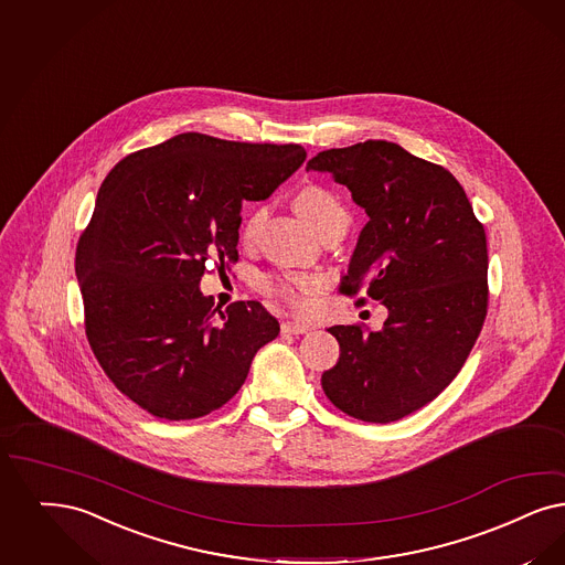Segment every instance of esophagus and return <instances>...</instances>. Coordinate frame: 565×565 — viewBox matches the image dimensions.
Instances as JSON below:
<instances>
[{"label":"esophagus","instance_id":"obj_1","mask_svg":"<svg viewBox=\"0 0 565 565\" xmlns=\"http://www.w3.org/2000/svg\"><path fill=\"white\" fill-rule=\"evenodd\" d=\"M281 332L284 334H305V332H309V326L298 323V321H284Z\"/></svg>","mask_w":565,"mask_h":565}]
</instances>
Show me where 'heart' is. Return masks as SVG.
I'll return each instance as SVG.
<instances>
[{"mask_svg":"<svg viewBox=\"0 0 565 565\" xmlns=\"http://www.w3.org/2000/svg\"><path fill=\"white\" fill-rule=\"evenodd\" d=\"M294 205L298 214L316 231H321L323 226L339 223V221H347V210L339 198L330 189L319 184H309L300 189L294 198ZM265 218H267V207L265 205L254 207L244 221V231H242L244 239L248 242L254 239ZM265 288L294 309H305L309 298L321 290V281L309 275H286V277H267Z\"/></svg>","mask_w":565,"mask_h":565,"instance_id":"b5f03b06","label":"heart"}]
</instances>
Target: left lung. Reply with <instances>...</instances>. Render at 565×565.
I'll return each instance as SVG.
<instances>
[{"label":"left lung","mask_w":565,"mask_h":565,"mask_svg":"<svg viewBox=\"0 0 565 565\" xmlns=\"http://www.w3.org/2000/svg\"><path fill=\"white\" fill-rule=\"evenodd\" d=\"M307 170L344 184L370 216L340 292L388 309L381 332L332 326L339 363L328 399L363 423H393L456 379L488 316V246L460 182L395 142L328 149Z\"/></svg>","instance_id":"obj_1"}]
</instances>
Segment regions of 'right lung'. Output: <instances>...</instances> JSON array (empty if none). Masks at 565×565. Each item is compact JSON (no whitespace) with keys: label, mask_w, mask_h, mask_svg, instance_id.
I'll list each match as a JSON object with an SVG mask.
<instances>
[{"label":"right lung","mask_w":565,"mask_h":565,"mask_svg":"<svg viewBox=\"0 0 565 565\" xmlns=\"http://www.w3.org/2000/svg\"><path fill=\"white\" fill-rule=\"evenodd\" d=\"M305 158L294 142L184 132L126 156L103 181L75 273L92 353L136 406L163 420L202 418L279 334L258 300L221 311L200 279L207 263L225 271L239 260L242 202L269 198Z\"/></svg>","instance_id":"add662e5"}]
</instances>
